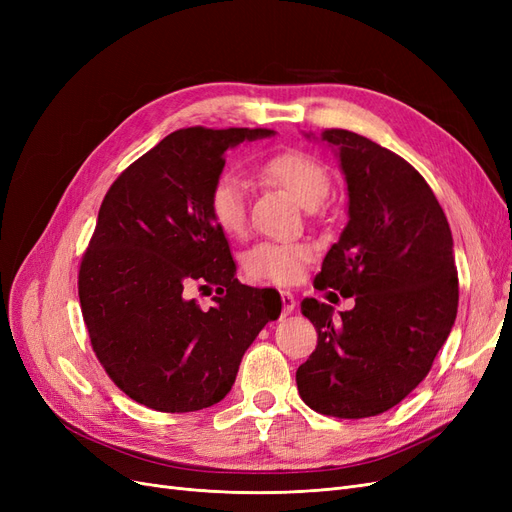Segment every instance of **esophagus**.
<instances>
[{
  "label": "esophagus",
  "instance_id": "1",
  "mask_svg": "<svg viewBox=\"0 0 512 512\" xmlns=\"http://www.w3.org/2000/svg\"><path fill=\"white\" fill-rule=\"evenodd\" d=\"M280 297H282V307H284V314L294 312V307H297V299L292 297V292L288 290H280Z\"/></svg>",
  "mask_w": 512,
  "mask_h": 512
}]
</instances>
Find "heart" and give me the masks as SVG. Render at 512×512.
Masks as SVG:
<instances>
[{
  "instance_id": "b5f03b06",
  "label": "heart",
  "mask_w": 512,
  "mask_h": 512,
  "mask_svg": "<svg viewBox=\"0 0 512 512\" xmlns=\"http://www.w3.org/2000/svg\"><path fill=\"white\" fill-rule=\"evenodd\" d=\"M260 173L284 185L305 207H316L331 190L329 168L305 151H280L260 164ZM209 215L224 235L237 237L247 226V185L243 177L224 173L209 192ZM312 245L297 241H262L243 256V271L252 280L273 284L297 282L312 260Z\"/></svg>"
}]
</instances>
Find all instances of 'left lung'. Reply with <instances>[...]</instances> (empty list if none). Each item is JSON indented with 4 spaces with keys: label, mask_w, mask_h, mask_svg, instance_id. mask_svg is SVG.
Wrapping results in <instances>:
<instances>
[{
    "label": "left lung",
    "mask_w": 512,
    "mask_h": 512,
    "mask_svg": "<svg viewBox=\"0 0 512 512\" xmlns=\"http://www.w3.org/2000/svg\"><path fill=\"white\" fill-rule=\"evenodd\" d=\"M320 138L337 149L350 220L314 286L339 290L354 307L335 318L331 305L301 301L318 346L297 369V386L320 414L367 418L425 380L453 329V235L436 194L404 158L350 130L331 128Z\"/></svg>",
    "instance_id": "left-lung-1"
}]
</instances>
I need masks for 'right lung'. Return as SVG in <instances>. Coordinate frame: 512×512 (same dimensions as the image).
Masks as SVG:
<instances>
[{"label": "right lung", "instance_id": "obj_1", "mask_svg": "<svg viewBox=\"0 0 512 512\" xmlns=\"http://www.w3.org/2000/svg\"><path fill=\"white\" fill-rule=\"evenodd\" d=\"M267 128H183L132 162L108 188L79 269L91 348L119 389L158 412L218 404L245 350L282 312L280 292L235 277L209 192L243 141ZM216 288L203 310L187 288Z\"/></svg>", "mask_w": 512, "mask_h": 512}]
</instances>
